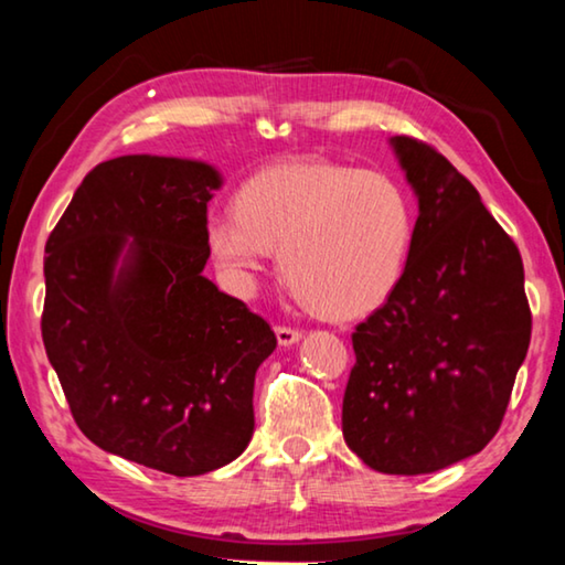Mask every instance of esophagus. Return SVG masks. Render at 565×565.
I'll return each instance as SVG.
<instances>
[{"mask_svg":"<svg viewBox=\"0 0 565 565\" xmlns=\"http://www.w3.org/2000/svg\"><path fill=\"white\" fill-rule=\"evenodd\" d=\"M276 340H279V344H284V348H289V344L301 340V330H297V327L279 324L276 327Z\"/></svg>","mask_w":565,"mask_h":565,"instance_id":"esophagus-1","label":"esophagus"}]
</instances>
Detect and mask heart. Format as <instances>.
I'll return each instance as SVG.
<instances>
[{"instance_id":"b5f03b06","label":"heart","mask_w":565,"mask_h":565,"mask_svg":"<svg viewBox=\"0 0 565 565\" xmlns=\"http://www.w3.org/2000/svg\"><path fill=\"white\" fill-rule=\"evenodd\" d=\"M416 215L391 174L327 159H294L248 177L235 215H210L207 248L248 289L279 248L294 294L327 319L365 317L406 271Z\"/></svg>"}]
</instances>
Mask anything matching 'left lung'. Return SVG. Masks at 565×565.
<instances>
[{"instance_id":"obj_1","label":"left lung","mask_w":565,"mask_h":565,"mask_svg":"<svg viewBox=\"0 0 565 565\" xmlns=\"http://www.w3.org/2000/svg\"><path fill=\"white\" fill-rule=\"evenodd\" d=\"M393 149L418 195L406 271L352 332L344 441L383 475H428L482 451L508 411L533 317L515 241L449 159Z\"/></svg>"}]
</instances>
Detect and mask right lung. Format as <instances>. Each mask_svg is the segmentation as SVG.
Returning a JSON list of instances; mask_svg holds the SVG:
<instances>
[{
	"label": "right lung",
	"instance_id": "right-lung-1",
	"mask_svg": "<svg viewBox=\"0 0 565 565\" xmlns=\"http://www.w3.org/2000/svg\"><path fill=\"white\" fill-rule=\"evenodd\" d=\"M210 164L129 154L100 162L45 243L42 342L75 424L104 451L174 477L241 457L264 317L217 291L207 264Z\"/></svg>",
	"mask_w": 565,
	"mask_h": 565
}]
</instances>
